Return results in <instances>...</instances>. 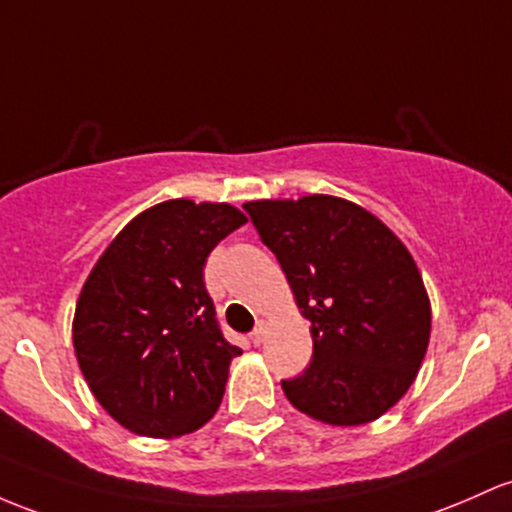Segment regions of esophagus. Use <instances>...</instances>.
Here are the masks:
<instances>
[{
	"label": "esophagus",
	"mask_w": 512,
	"mask_h": 512,
	"mask_svg": "<svg viewBox=\"0 0 512 512\" xmlns=\"http://www.w3.org/2000/svg\"><path fill=\"white\" fill-rule=\"evenodd\" d=\"M265 335H267V323H265V320H260V323H257V328L250 333L252 345H255V347L262 345V342H265Z\"/></svg>",
	"instance_id": "34e87169"
}]
</instances>
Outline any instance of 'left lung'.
Returning <instances> with one entry per match:
<instances>
[{
	"label": "left lung",
	"mask_w": 512,
	"mask_h": 512,
	"mask_svg": "<svg viewBox=\"0 0 512 512\" xmlns=\"http://www.w3.org/2000/svg\"><path fill=\"white\" fill-rule=\"evenodd\" d=\"M243 206L311 320V367L282 381L284 396L335 428L381 418L411 389L430 342V296L408 247L340 196Z\"/></svg>",
	"instance_id": "left-lung-1"
}]
</instances>
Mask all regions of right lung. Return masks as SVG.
<instances>
[{
	"label": "right lung",
	"mask_w": 512,
	"mask_h": 512,
	"mask_svg": "<svg viewBox=\"0 0 512 512\" xmlns=\"http://www.w3.org/2000/svg\"><path fill=\"white\" fill-rule=\"evenodd\" d=\"M243 223L226 201H162L128 221L84 279L72 345L121 428L170 440L216 415L240 347L221 335L204 265Z\"/></svg>",
	"instance_id": "right-lung-1"
}]
</instances>
